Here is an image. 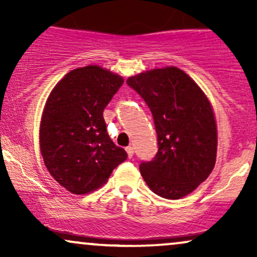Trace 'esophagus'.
I'll return each mask as SVG.
<instances>
[{"label": "esophagus", "instance_id": "esophagus-1", "mask_svg": "<svg viewBox=\"0 0 257 257\" xmlns=\"http://www.w3.org/2000/svg\"><path fill=\"white\" fill-rule=\"evenodd\" d=\"M125 151H126V153H128V157H129V158H132L133 156H134V149H133L132 146H128V147H126Z\"/></svg>", "mask_w": 257, "mask_h": 257}]
</instances>
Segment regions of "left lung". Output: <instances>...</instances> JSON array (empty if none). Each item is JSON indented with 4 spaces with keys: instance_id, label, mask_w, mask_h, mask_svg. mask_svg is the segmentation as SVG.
<instances>
[{
    "instance_id": "obj_1",
    "label": "left lung",
    "mask_w": 257,
    "mask_h": 257,
    "mask_svg": "<svg viewBox=\"0 0 257 257\" xmlns=\"http://www.w3.org/2000/svg\"><path fill=\"white\" fill-rule=\"evenodd\" d=\"M151 111L158 151L140 163V173L158 196L179 199L198 187L214 169L217 133L210 102L176 67L156 69L126 79Z\"/></svg>"
}]
</instances>
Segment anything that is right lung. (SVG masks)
<instances>
[{"instance_id":"add662e5","label":"right lung","mask_w":257,"mask_h":257,"mask_svg":"<svg viewBox=\"0 0 257 257\" xmlns=\"http://www.w3.org/2000/svg\"><path fill=\"white\" fill-rule=\"evenodd\" d=\"M123 82L116 73L89 65L67 73L47 100L41 153L51 175L70 192L99 188L128 157L111 140L102 116Z\"/></svg>"}]
</instances>
